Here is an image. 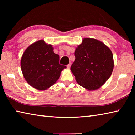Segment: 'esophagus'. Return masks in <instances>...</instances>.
Returning a JSON list of instances; mask_svg holds the SVG:
<instances>
[{
	"label": "esophagus",
	"mask_w": 135,
	"mask_h": 135,
	"mask_svg": "<svg viewBox=\"0 0 135 135\" xmlns=\"http://www.w3.org/2000/svg\"><path fill=\"white\" fill-rule=\"evenodd\" d=\"M71 63H70L69 64H68V65H67V68H68V69H70V68H71Z\"/></svg>",
	"instance_id": "34e87169"
}]
</instances>
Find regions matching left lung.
I'll return each mask as SVG.
<instances>
[{"label":"left lung","mask_w":135,"mask_h":135,"mask_svg":"<svg viewBox=\"0 0 135 135\" xmlns=\"http://www.w3.org/2000/svg\"><path fill=\"white\" fill-rule=\"evenodd\" d=\"M74 55L76 59L71 71L77 83L88 90H97L104 85L114 68L111 49L95 38H84Z\"/></svg>","instance_id":"8db88e82"}]
</instances>
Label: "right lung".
I'll use <instances>...</instances> for the list:
<instances>
[{
    "label": "right lung",
    "instance_id": "obj_1",
    "mask_svg": "<svg viewBox=\"0 0 135 135\" xmlns=\"http://www.w3.org/2000/svg\"><path fill=\"white\" fill-rule=\"evenodd\" d=\"M52 45L43 40L32 43L25 50L21 59L24 79L33 88L45 90L56 83L65 65L59 64V56Z\"/></svg>",
    "mask_w": 135,
    "mask_h": 135
}]
</instances>
